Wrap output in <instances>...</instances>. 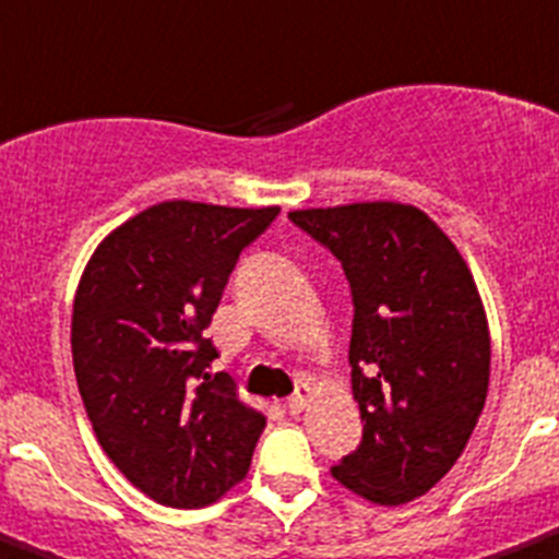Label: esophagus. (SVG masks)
Wrapping results in <instances>:
<instances>
[{"label": "esophagus", "instance_id": "1", "mask_svg": "<svg viewBox=\"0 0 559 559\" xmlns=\"http://www.w3.org/2000/svg\"><path fill=\"white\" fill-rule=\"evenodd\" d=\"M309 401H312V389H309L307 383H301V386H298V392H295V395L287 401V409L293 412V415H298V412L307 409Z\"/></svg>", "mask_w": 559, "mask_h": 559}]
</instances>
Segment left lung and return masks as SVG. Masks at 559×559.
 Returning a JSON list of instances; mask_svg holds the SVG:
<instances>
[{"label": "left lung", "instance_id": "obj_1", "mask_svg": "<svg viewBox=\"0 0 559 559\" xmlns=\"http://www.w3.org/2000/svg\"><path fill=\"white\" fill-rule=\"evenodd\" d=\"M289 222L341 261L355 307L349 367L364 438L332 477L372 503H409L461 457L489 392L475 278L412 204L295 210Z\"/></svg>", "mask_w": 559, "mask_h": 559}]
</instances>
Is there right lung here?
<instances>
[{
  "label": "right lung",
  "mask_w": 559,
  "mask_h": 559,
  "mask_svg": "<svg viewBox=\"0 0 559 559\" xmlns=\"http://www.w3.org/2000/svg\"><path fill=\"white\" fill-rule=\"evenodd\" d=\"M278 207L162 201L98 243L70 323L79 395L121 475L170 509L247 477L266 417L238 401L204 330L229 272Z\"/></svg>",
  "instance_id": "obj_1"
}]
</instances>
